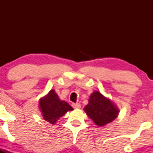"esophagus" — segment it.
I'll use <instances>...</instances> for the list:
<instances>
[{
  "label": "esophagus",
  "instance_id": "obj_1",
  "mask_svg": "<svg viewBox=\"0 0 153 153\" xmlns=\"http://www.w3.org/2000/svg\"><path fill=\"white\" fill-rule=\"evenodd\" d=\"M72 106L74 109H80L81 106L80 103H73V104H72Z\"/></svg>",
  "mask_w": 153,
  "mask_h": 153
}]
</instances>
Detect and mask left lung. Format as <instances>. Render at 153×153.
<instances>
[{"instance_id": "8db88e82", "label": "left lung", "mask_w": 153, "mask_h": 153, "mask_svg": "<svg viewBox=\"0 0 153 153\" xmlns=\"http://www.w3.org/2000/svg\"><path fill=\"white\" fill-rule=\"evenodd\" d=\"M88 116L98 126L112 122L118 116V109L110 100L96 91L91 94L89 103L84 107Z\"/></svg>"}]
</instances>
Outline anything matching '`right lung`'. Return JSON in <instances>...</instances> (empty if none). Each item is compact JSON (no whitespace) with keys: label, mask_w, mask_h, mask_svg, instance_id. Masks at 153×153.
<instances>
[{"label":"right lung","mask_w":153,"mask_h":153,"mask_svg":"<svg viewBox=\"0 0 153 153\" xmlns=\"http://www.w3.org/2000/svg\"><path fill=\"white\" fill-rule=\"evenodd\" d=\"M39 106L44 120L51 124H55L60 117L64 115L68 111L73 109L66 101H61L53 89L48 93L47 96L41 98Z\"/></svg>","instance_id":"right-lung-1"}]
</instances>
